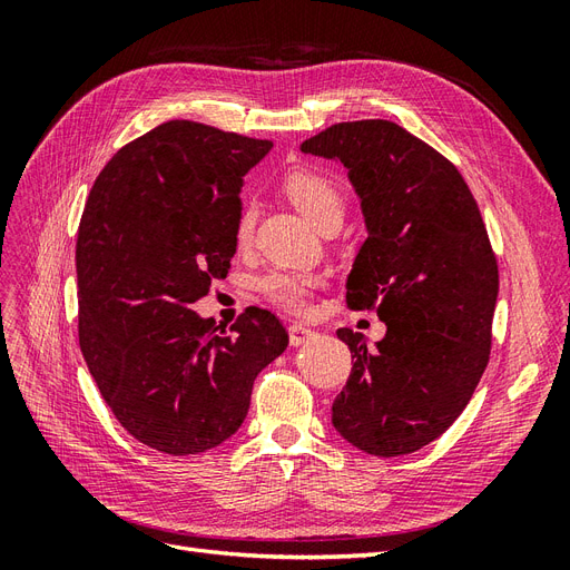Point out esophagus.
Instances as JSON below:
<instances>
[{
  "instance_id": "obj_1",
  "label": "esophagus",
  "mask_w": 570,
  "mask_h": 570,
  "mask_svg": "<svg viewBox=\"0 0 570 570\" xmlns=\"http://www.w3.org/2000/svg\"><path fill=\"white\" fill-rule=\"evenodd\" d=\"M314 335H316V333L312 331V327H306V325H302V323H292V325H289V344H292V347H299V344L308 342Z\"/></svg>"
}]
</instances>
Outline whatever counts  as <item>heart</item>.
Returning <instances> with one entry per match:
<instances>
[{
  "label": "heart",
  "instance_id": "b5f03b06",
  "mask_svg": "<svg viewBox=\"0 0 570 570\" xmlns=\"http://www.w3.org/2000/svg\"><path fill=\"white\" fill-rule=\"evenodd\" d=\"M283 189L289 197V202L295 204L304 216L312 218L318 228L325 220L342 218L340 185L318 168L289 170V174L283 178ZM254 223H256L254 206H245L235 228V237L239 245H247L252 239ZM318 285H321L318 275L304 273V271H285V268H273L258 278V289H262L273 304L287 308V312H302V308L308 304L312 292Z\"/></svg>",
  "mask_w": 570,
  "mask_h": 570
}]
</instances>
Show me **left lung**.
I'll list each match as a JSON object with an SVG mask.
<instances>
[{
	"mask_svg": "<svg viewBox=\"0 0 570 570\" xmlns=\"http://www.w3.org/2000/svg\"><path fill=\"white\" fill-rule=\"evenodd\" d=\"M302 151L350 170L368 237L347 306L387 325L375 347L337 331L352 373L333 425L366 454H411L461 416L490 361L499 271L488 228L459 168L392 120L335 124Z\"/></svg>",
	"mask_w": 570,
	"mask_h": 570,
	"instance_id": "8db88e82",
	"label": "left lung"
}]
</instances>
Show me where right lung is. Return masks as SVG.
Wrapping results in <instances>:
<instances>
[{
  "instance_id": "add662e5",
  "label": "right lung",
  "mask_w": 570,
  "mask_h": 570,
  "mask_svg": "<svg viewBox=\"0 0 570 570\" xmlns=\"http://www.w3.org/2000/svg\"><path fill=\"white\" fill-rule=\"evenodd\" d=\"M271 147L168 120L120 147L85 204L80 350L116 421L151 450L187 456L235 435L256 375L289 342L266 308L249 306L230 333L193 312L228 275L239 187Z\"/></svg>"
}]
</instances>
